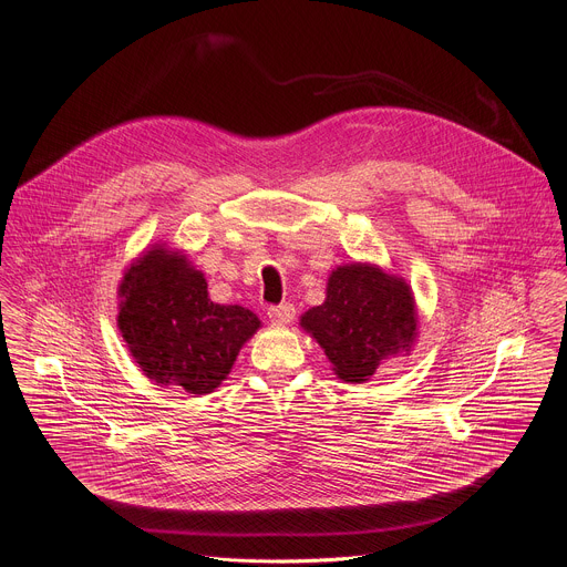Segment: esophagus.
<instances>
[{"label": "esophagus", "mask_w": 567, "mask_h": 567, "mask_svg": "<svg viewBox=\"0 0 567 567\" xmlns=\"http://www.w3.org/2000/svg\"><path fill=\"white\" fill-rule=\"evenodd\" d=\"M267 316H269L274 322H280V326H287V322H291L293 316H296V307L289 305V302L271 305V307L267 309Z\"/></svg>", "instance_id": "34e87169"}]
</instances>
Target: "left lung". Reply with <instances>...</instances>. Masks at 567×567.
Here are the masks:
<instances>
[{"label":"left lung","mask_w":567,"mask_h":567,"mask_svg":"<svg viewBox=\"0 0 567 567\" xmlns=\"http://www.w3.org/2000/svg\"><path fill=\"white\" fill-rule=\"evenodd\" d=\"M300 326L326 350L343 381L361 383L385 357L411 350L415 300L406 282L381 269L339 267L330 276L326 302L305 311Z\"/></svg>","instance_id":"left-lung-1"}]
</instances>
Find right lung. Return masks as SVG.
Listing matches in <instances>:
<instances>
[{"label": "right lung", "instance_id": "add662e5", "mask_svg": "<svg viewBox=\"0 0 567 567\" xmlns=\"http://www.w3.org/2000/svg\"><path fill=\"white\" fill-rule=\"evenodd\" d=\"M118 328L152 381L206 394L226 379L260 320L239 305L213 302L206 278L184 256L154 249L121 282Z\"/></svg>", "mask_w": 567, "mask_h": 567}]
</instances>
